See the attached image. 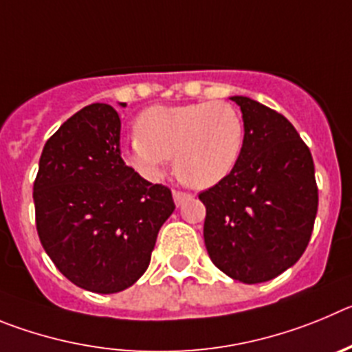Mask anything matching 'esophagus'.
Listing matches in <instances>:
<instances>
[{"label":"esophagus","mask_w":352,"mask_h":352,"mask_svg":"<svg viewBox=\"0 0 352 352\" xmlns=\"http://www.w3.org/2000/svg\"><path fill=\"white\" fill-rule=\"evenodd\" d=\"M191 198H192L191 192L179 191V189H175V191H173V199H175L177 205H182L184 201H188V199H191Z\"/></svg>","instance_id":"1"}]
</instances>
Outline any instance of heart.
Here are the masks:
<instances>
[{
	"label": "heart",
	"mask_w": 352,
	"mask_h": 352,
	"mask_svg": "<svg viewBox=\"0 0 352 352\" xmlns=\"http://www.w3.org/2000/svg\"><path fill=\"white\" fill-rule=\"evenodd\" d=\"M243 145L242 113L228 101H199L144 110L124 153L133 168L148 179L160 177L175 156V170L184 182L210 188L236 168Z\"/></svg>",
	"instance_id": "obj_1"
}]
</instances>
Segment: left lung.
I'll return each instance as SVG.
<instances>
[{"label": "left lung", "mask_w": 352, "mask_h": 352, "mask_svg": "<svg viewBox=\"0 0 352 352\" xmlns=\"http://www.w3.org/2000/svg\"><path fill=\"white\" fill-rule=\"evenodd\" d=\"M245 145L236 168L198 195L207 208L205 247L215 267L245 284L293 267L309 245L318 214L314 161L283 113L245 96Z\"/></svg>", "instance_id": "1"}]
</instances>
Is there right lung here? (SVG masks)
Returning <instances> with one entry per match:
<instances>
[{
    "mask_svg": "<svg viewBox=\"0 0 352 352\" xmlns=\"http://www.w3.org/2000/svg\"><path fill=\"white\" fill-rule=\"evenodd\" d=\"M33 199L54 265L75 286L101 294L144 275L157 231L175 210L170 188L124 163L121 119L107 103L84 107L47 140Z\"/></svg>",
    "mask_w": 352,
    "mask_h": 352,
    "instance_id": "add662e5",
    "label": "right lung"
}]
</instances>
